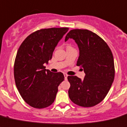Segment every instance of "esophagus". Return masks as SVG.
I'll use <instances>...</instances> for the list:
<instances>
[{
	"instance_id": "obj_1",
	"label": "esophagus",
	"mask_w": 127,
	"mask_h": 127,
	"mask_svg": "<svg viewBox=\"0 0 127 127\" xmlns=\"http://www.w3.org/2000/svg\"><path fill=\"white\" fill-rule=\"evenodd\" d=\"M64 78H65V80H67V76H68V75L67 74H65V73H64Z\"/></svg>"
}]
</instances>
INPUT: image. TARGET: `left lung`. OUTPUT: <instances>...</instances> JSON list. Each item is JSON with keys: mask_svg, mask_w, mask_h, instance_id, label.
<instances>
[{"mask_svg": "<svg viewBox=\"0 0 127 127\" xmlns=\"http://www.w3.org/2000/svg\"><path fill=\"white\" fill-rule=\"evenodd\" d=\"M69 38L78 45L80 53L76 65L82 67L85 73L83 80L76 76L67 77L71 84L69 98L81 107H93L105 97L113 83V55L107 43L89 30H71L65 42Z\"/></svg>", "mask_w": 127, "mask_h": 127, "instance_id": "8db88e82", "label": "left lung"}]
</instances>
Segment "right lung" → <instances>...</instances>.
I'll list each match as a JSON object with an SVG mask.
<instances>
[{
	"mask_svg": "<svg viewBox=\"0 0 127 127\" xmlns=\"http://www.w3.org/2000/svg\"><path fill=\"white\" fill-rule=\"evenodd\" d=\"M68 28L42 29L29 35L18 49L14 64V77L18 92L30 106L42 109L55 99L58 87L64 80L60 72L45 69L58 42Z\"/></svg>",
	"mask_w": 127,
	"mask_h": 127,
	"instance_id": "right-lung-1",
	"label": "right lung"
}]
</instances>
